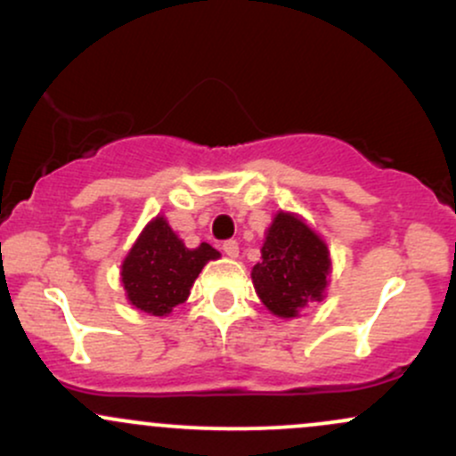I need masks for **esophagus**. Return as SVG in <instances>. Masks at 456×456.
I'll list each match as a JSON object with an SVG mask.
<instances>
[{"mask_svg":"<svg viewBox=\"0 0 456 456\" xmlns=\"http://www.w3.org/2000/svg\"><path fill=\"white\" fill-rule=\"evenodd\" d=\"M223 250H224V255H227V257L235 259L240 255V244L235 242V240H227V242L223 244Z\"/></svg>","mask_w":456,"mask_h":456,"instance_id":"esophagus-1","label":"esophagus"}]
</instances>
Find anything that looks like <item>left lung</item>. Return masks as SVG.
Listing matches in <instances>:
<instances>
[{"label":"left lung","instance_id":"obj_1","mask_svg":"<svg viewBox=\"0 0 456 456\" xmlns=\"http://www.w3.org/2000/svg\"><path fill=\"white\" fill-rule=\"evenodd\" d=\"M332 272L326 240L300 214L276 212L261 246V261L250 270L255 291L272 315L300 317L322 302Z\"/></svg>","mask_w":456,"mask_h":456}]
</instances>
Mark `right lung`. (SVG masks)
Instances as JSON below:
<instances>
[{
	"mask_svg": "<svg viewBox=\"0 0 456 456\" xmlns=\"http://www.w3.org/2000/svg\"><path fill=\"white\" fill-rule=\"evenodd\" d=\"M218 257L221 253L206 242L186 248L167 218L159 214L145 224L122 261L119 279L126 300L148 315L167 317L188 300L203 265Z\"/></svg>",
	"mask_w": 456,
	"mask_h": 456,
	"instance_id": "1",
	"label": "right lung"
}]
</instances>
